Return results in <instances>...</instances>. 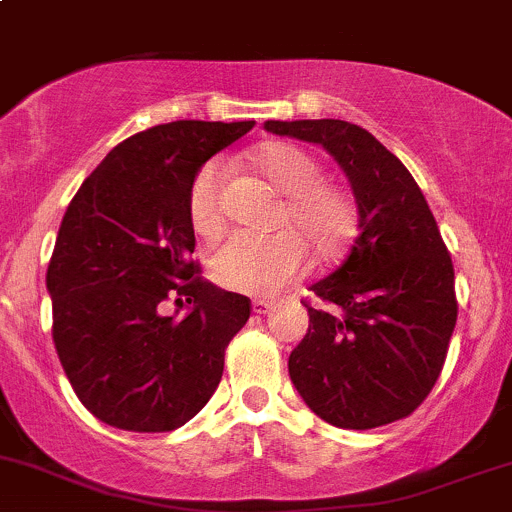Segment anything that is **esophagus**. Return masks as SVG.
Wrapping results in <instances>:
<instances>
[{"label": "esophagus", "instance_id": "obj_1", "mask_svg": "<svg viewBox=\"0 0 512 512\" xmlns=\"http://www.w3.org/2000/svg\"><path fill=\"white\" fill-rule=\"evenodd\" d=\"M272 306H274V303L269 299H255V301H252V311L260 313V316H265V313L272 311Z\"/></svg>", "mask_w": 512, "mask_h": 512}]
</instances>
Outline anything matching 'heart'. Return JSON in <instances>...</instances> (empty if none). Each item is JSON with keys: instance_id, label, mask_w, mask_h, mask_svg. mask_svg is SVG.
Here are the masks:
<instances>
[{"instance_id": "1", "label": "heart", "mask_w": 512, "mask_h": 512, "mask_svg": "<svg viewBox=\"0 0 512 512\" xmlns=\"http://www.w3.org/2000/svg\"><path fill=\"white\" fill-rule=\"evenodd\" d=\"M252 167L282 194L279 221L306 238L313 255L335 260L355 233L357 209L338 184L320 179V162L291 143H265L250 155ZM189 221L196 235L216 238L223 230L221 167L206 165L189 192ZM306 265V247L294 230L272 235L235 233L213 252L211 274L226 289L243 294H277Z\"/></svg>"}]
</instances>
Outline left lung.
<instances>
[{
  "mask_svg": "<svg viewBox=\"0 0 512 512\" xmlns=\"http://www.w3.org/2000/svg\"><path fill=\"white\" fill-rule=\"evenodd\" d=\"M265 131L323 145L350 179L359 216L350 255L311 286L330 308L308 306L291 381L335 428L406 418L435 386L457 323L452 257L428 201L406 165L355 123L267 121Z\"/></svg>",
  "mask_w": 512,
  "mask_h": 512,
  "instance_id": "1",
  "label": "left lung"
}]
</instances>
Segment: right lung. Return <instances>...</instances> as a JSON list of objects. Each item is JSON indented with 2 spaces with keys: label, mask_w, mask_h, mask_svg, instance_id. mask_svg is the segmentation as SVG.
<instances>
[{
  "label": "right lung",
  "mask_w": 512,
  "mask_h": 512,
  "mask_svg": "<svg viewBox=\"0 0 512 512\" xmlns=\"http://www.w3.org/2000/svg\"><path fill=\"white\" fill-rule=\"evenodd\" d=\"M255 121H172L116 145L67 206L50 257L53 342L82 406L131 432L182 428L209 403L247 296L196 277L189 192ZM184 295L187 317L159 303Z\"/></svg>",
  "instance_id": "1"
}]
</instances>
